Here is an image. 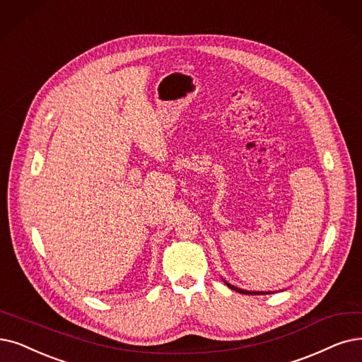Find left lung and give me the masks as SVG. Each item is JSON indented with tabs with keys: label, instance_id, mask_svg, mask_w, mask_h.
Wrapping results in <instances>:
<instances>
[{
	"label": "left lung",
	"instance_id": "8db88e82",
	"mask_svg": "<svg viewBox=\"0 0 362 362\" xmlns=\"http://www.w3.org/2000/svg\"><path fill=\"white\" fill-rule=\"evenodd\" d=\"M224 281V284L228 286V288H231V290H235L236 293H240V294H248V296H262V294H270V293H264V291H248V290H242V288H238V286H235V285H231V284H228L226 279H223Z\"/></svg>",
	"mask_w": 362,
	"mask_h": 362
}]
</instances>
